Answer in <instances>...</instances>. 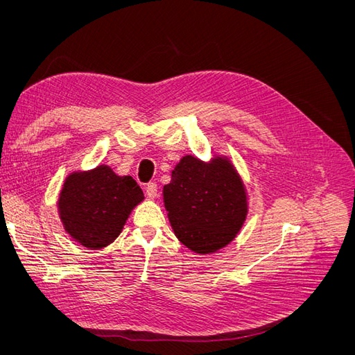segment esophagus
Masks as SVG:
<instances>
[{"mask_svg": "<svg viewBox=\"0 0 355 355\" xmlns=\"http://www.w3.org/2000/svg\"><path fill=\"white\" fill-rule=\"evenodd\" d=\"M145 189H146V196L149 198H155L157 197V184H155V182H149Z\"/></svg>", "mask_w": 355, "mask_h": 355, "instance_id": "obj_1", "label": "esophagus"}]
</instances>
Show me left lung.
<instances>
[{"mask_svg": "<svg viewBox=\"0 0 355 355\" xmlns=\"http://www.w3.org/2000/svg\"><path fill=\"white\" fill-rule=\"evenodd\" d=\"M171 228L182 244L207 254L230 244L247 216L245 187L227 157L204 163L185 155L163 188Z\"/></svg>", "mask_w": 355, "mask_h": 355, "instance_id": "left-lung-1", "label": "left lung"}]
</instances>
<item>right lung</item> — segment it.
Returning a JSON list of instances; mask_svg holds the SVG:
<instances>
[{
  "mask_svg": "<svg viewBox=\"0 0 355 355\" xmlns=\"http://www.w3.org/2000/svg\"><path fill=\"white\" fill-rule=\"evenodd\" d=\"M144 192L132 176H118L110 166L72 171L58 200L59 216L71 237L87 249H102L121 234Z\"/></svg>",
  "mask_w": 355,
  "mask_h": 355,
  "instance_id": "right-lung-1",
  "label": "right lung"
}]
</instances>
